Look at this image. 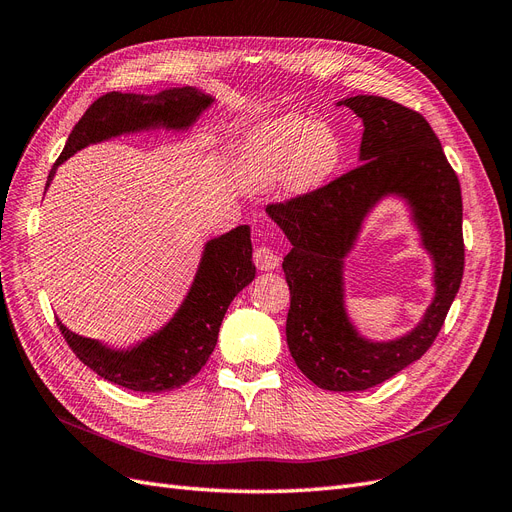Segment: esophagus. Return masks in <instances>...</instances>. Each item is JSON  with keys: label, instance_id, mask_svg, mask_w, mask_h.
Returning a JSON list of instances; mask_svg holds the SVG:
<instances>
[{"label": "esophagus", "instance_id": "1", "mask_svg": "<svg viewBox=\"0 0 512 512\" xmlns=\"http://www.w3.org/2000/svg\"><path fill=\"white\" fill-rule=\"evenodd\" d=\"M253 261L259 270H274L280 263V255L268 244H259L253 251Z\"/></svg>", "mask_w": 512, "mask_h": 512}]
</instances>
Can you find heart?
Returning a JSON list of instances; mask_svg holds the SVG:
<instances>
[{
	"label": "heart",
	"instance_id": "obj_1",
	"mask_svg": "<svg viewBox=\"0 0 512 512\" xmlns=\"http://www.w3.org/2000/svg\"><path fill=\"white\" fill-rule=\"evenodd\" d=\"M344 160L339 132L312 118L287 113L257 124L246 137L238 170L242 181L263 187L285 177L293 192H312L327 183Z\"/></svg>",
	"mask_w": 512,
	"mask_h": 512
}]
</instances>
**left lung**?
Instances as JSON below:
<instances>
[{
	"instance_id": "obj_1",
	"label": "left lung",
	"mask_w": 512,
	"mask_h": 512,
	"mask_svg": "<svg viewBox=\"0 0 512 512\" xmlns=\"http://www.w3.org/2000/svg\"><path fill=\"white\" fill-rule=\"evenodd\" d=\"M339 105L363 120V164L312 192L272 202L266 211L293 244L282 261L291 291L287 344L293 361L318 388L356 392L390 380L437 339L464 274L462 192L422 113L365 94ZM388 193L412 204L435 259L438 293L409 336L373 345L345 316L341 270L368 208Z\"/></svg>"
}]
</instances>
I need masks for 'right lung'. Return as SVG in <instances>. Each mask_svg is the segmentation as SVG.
Segmentation results:
<instances>
[{
  "mask_svg": "<svg viewBox=\"0 0 512 512\" xmlns=\"http://www.w3.org/2000/svg\"><path fill=\"white\" fill-rule=\"evenodd\" d=\"M213 99L196 88L164 90L156 97L107 92L94 101L54 162V170L90 143L154 126L187 128ZM46 183V187H48ZM251 227L238 225L206 244L200 268L183 306L170 323L132 350H109L94 339L75 335L59 318L65 342L80 361L103 380L137 392H168L185 386L213 354L221 320L232 299L255 278Z\"/></svg>",
  "mask_w": 512,
  "mask_h": 512,
  "instance_id": "1",
  "label": "right lung"
}]
</instances>
